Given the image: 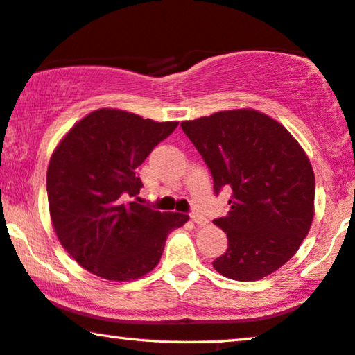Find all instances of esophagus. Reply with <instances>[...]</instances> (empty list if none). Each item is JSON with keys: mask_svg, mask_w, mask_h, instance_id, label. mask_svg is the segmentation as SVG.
Wrapping results in <instances>:
<instances>
[{"mask_svg": "<svg viewBox=\"0 0 355 355\" xmlns=\"http://www.w3.org/2000/svg\"><path fill=\"white\" fill-rule=\"evenodd\" d=\"M191 220L195 222V224H198V225H206V224H207L206 217L201 216V214H198V212H193V214H191Z\"/></svg>", "mask_w": 355, "mask_h": 355, "instance_id": "esophagus-1", "label": "esophagus"}]
</instances>
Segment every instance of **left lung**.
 <instances>
[{
    "label": "left lung",
    "mask_w": 355,
    "mask_h": 355,
    "mask_svg": "<svg viewBox=\"0 0 355 355\" xmlns=\"http://www.w3.org/2000/svg\"><path fill=\"white\" fill-rule=\"evenodd\" d=\"M211 170L214 191L230 193L214 220L229 248L212 266L235 281H258L297 253L315 214V173L305 150L279 121L253 110H224L182 121Z\"/></svg>",
    "instance_id": "left-lung-1"
}]
</instances>
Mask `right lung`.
I'll return each instance as SVG.
<instances>
[{
	"mask_svg": "<svg viewBox=\"0 0 355 355\" xmlns=\"http://www.w3.org/2000/svg\"><path fill=\"white\" fill-rule=\"evenodd\" d=\"M178 121H154L116 108L79 120L51 154L46 195L63 248L89 272L131 281L157 266L167 235L188 220L131 200L138 167Z\"/></svg>",
	"mask_w": 355,
	"mask_h": 355,
	"instance_id": "right-lung-1",
	"label": "right lung"
}]
</instances>
